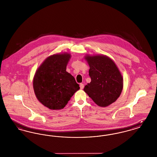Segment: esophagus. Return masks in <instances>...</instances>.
Here are the masks:
<instances>
[{
	"label": "esophagus",
	"instance_id": "esophagus-1",
	"mask_svg": "<svg viewBox=\"0 0 157 157\" xmlns=\"http://www.w3.org/2000/svg\"><path fill=\"white\" fill-rule=\"evenodd\" d=\"M83 88H84V85L83 83H81L80 84V88H81V90L83 89Z\"/></svg>",
	"mask_w": 157,
	"mask_h": 157
}]
</instances>
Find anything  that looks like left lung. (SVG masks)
<instances>
[{
	"instance_id": "left-lung-1",
	"label": "left lung",
	"mask_w": 157,
	"mask_h": 157,
	"mask_svg": "<svg viewBox=\"0 0 157 157\" xmlns=\"http://www.w3.org/2000/svg\"><path fill=\"white\" fill-rule=\"evenodd\" d=\"M91 82L84 91L99 106L105 107L114 102L123 88V78L115 63L104 55L87 56Z\"/></svg>"
}]
</instances>
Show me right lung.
<instances>
[{"mask_svg":"<svg viewBox=\"0 0 157 157\" xmlns=\"http://www.w3.org/2000/svg\"><path fill=\"white\" fill-rule=\"evenodd\" d=\"M70 58L68 53L52 55L35 73L33 82L35 94L40 102L51 109H63L80 88L74 77L66 71Z\"/></svg>","mask_w":157,"mask_h":157,"instance_id":"obj_1","label":"right lung"}]
</instances>
